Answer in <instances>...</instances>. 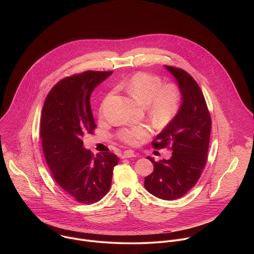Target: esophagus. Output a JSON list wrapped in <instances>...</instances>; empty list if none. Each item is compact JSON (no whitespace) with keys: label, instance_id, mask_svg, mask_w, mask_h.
I'll return each mask as SVG.
<instances>
[{"label":"esophagus","instance_id":"obj_1","mask_svg":"<svg viewBox=\"0 0 254 254\" xmlns=\"http://www.w3.org/2000/svg\"><path fill=\"white\" fill-rule=\"evenodd\" d=\"M133 157H136V155L131 152V151H126L122 154V158L123 159H127V158H133Z\"/></svg>","mask_w":254,"mask_h":254}]
</instances>
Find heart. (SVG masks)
<instances>
[{
    "mask_svg": "<svg viewBox=\"0 0 254 254\" xmlns=\"http://www.w3.org/2000/svg\"><path fill=\"white\" fill-rule=\"evenodd\" d=\"M125 88L137 102L147 105L149 115L160 127L168 126L180 111L182 100L180 89L174 83L163 84L157 75L137 72L127 80ZM151 133L150 127L136 126L120 129L117 136L128 146H137Z\"/></svg>",
    "mask_w": 254,
    "mask_h": 254,
    "instance_id": "obj_1",
    "label": "heart"
}]
</instances>
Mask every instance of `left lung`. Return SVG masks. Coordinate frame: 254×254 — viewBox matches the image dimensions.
Here are the masks:
<instances>
[{
  "mask_svg": "<svg viewBox=\"0 0 254 254\" xmlns=\"http://www.w3.org/2000/svg\"><path fill=\"white\" fill-rule=\"evenodd\" d=\"M176 78L182 104L177 117L153 140L155 149L171 148L169 160L156 162L154 172L144 178V188L163 200L183 197L199 180L207 163L211 117L203 92L195 79L181 68L165 65Z\"/></svg>",
  "mask_w": 254,
  "mask_h": 254,
  "instance_id": "left-lung-1",
  "label": "left lung"
}]
</instances>
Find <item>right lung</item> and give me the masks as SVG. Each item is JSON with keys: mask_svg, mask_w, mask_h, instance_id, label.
<instances>
[{"mask_svg": "<svg viewBox=\"0 0 254 254\" xmlns=\"http://www.w3.org/2000/svg\"><path fill=\"white\" fill-rule=\"evenodd\" d=\"M112 73L88 70L65 77L53 86L43 105L40 132L46 163L55 182L82 204H93L107 194L120 161L114 153L93 156L82 141L96 127L91 92Z\"/></svg>", "mask_w": 254, "mask_h": 254, "instance_id": "add662e5", "label": "right lung"}]
</instances>
